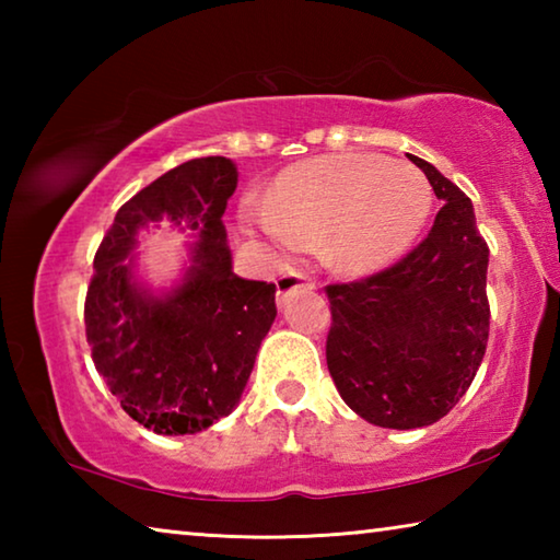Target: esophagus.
I'll list each match as a JSON object with an SVG mask.
<instances>
[{"mask_svg":"<svg viewBox=\"0 0 560 560\" xmlns=\"http://www.w3.org/2000/svg\"><path fill=\"white\" fill-rule=\"evenodd\" d=\"M277 287H279V301H283L293 289H314L316 283L308 277H303V273H299V271H289V273H283V277H279Z\"/></svg>","mask_w":560,"mask_h":560,"instance_id":"esophagus-1","label":"esophagus"}]
</instances>
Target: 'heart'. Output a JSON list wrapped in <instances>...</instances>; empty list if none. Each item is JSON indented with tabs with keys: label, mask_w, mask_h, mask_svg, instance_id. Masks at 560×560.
<instances>
[{
	"label": "heart",
	"mask_w": 560,
	"mask_h": 560,
	"mask_svg": "<svg viewBox=\"0 0 560 560\" xmlns=\"http://www.w3.org/2000/svg\"><path fill=\"white\" fill-rule=\"evenodd\" d=\"M432 202V185L420 167L343 153L289 167L267 205H244V220L281 252L320 240L328 267L358 277L400 257L428 224Z\"/></svg>",
	"instance_id": "b5f03b06"
}]
</instances>
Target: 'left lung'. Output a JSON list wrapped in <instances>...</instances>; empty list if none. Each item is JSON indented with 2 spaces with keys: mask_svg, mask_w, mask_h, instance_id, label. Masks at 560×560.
Segmentation results:
<instances>
[{
  "mask_svg": "<svg viewBox=\"0 0 560 560\" xmlns=\"http://www.w3.org/2000/svg\"><path fill=\"white\" fill-rule=\"evenodd\" d=\"M442 200L430 234L371 277L330 283L326 363L350 410L377 428H428L469 390L489 340V246L467 195L407 155Z\"/></svg>",
  "mask_w": 560,
  "mask_h": 560,
  "instance_id": "1",
  "label": "left lung"
}]
</instances>
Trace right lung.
Here are the masks:
<instances>
[{"label":"right lung","mask_w":560,"mask_h":560,"mask_svg":"<svg viewBox=\"0 0 560 560\" xmlns=\"http://www.w3.org/2000/svg\"><path fill=\"white\" fill-rule=\"evenodd\" d=\"M230 158L177 165L120 207L93 259L86 340L93 363L132 420L195 434L230 415L277 318V287L232 271L222 214L236 189ZM170 219L195 231L194 267L155 298L131 279L137 232Z\"/></svg>","instance_id":"1"}]
</instances>
